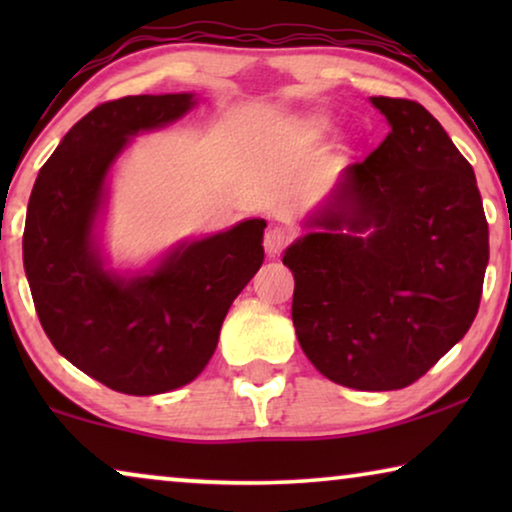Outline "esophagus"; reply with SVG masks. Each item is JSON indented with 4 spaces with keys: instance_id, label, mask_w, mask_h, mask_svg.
<instances>
[{
    "instance_id": "obj_1",
    "label": "esophagus",
    "mask_w": 512,
    "mask_h": 512,
    "mask_svg": "<svg viewBox=\"0 0 512 512\" xmlns=\"http://www.w3.org/2000/svg\"><path fill=\"white\" fill-rule=\"evenodd\" d=\"M289 240H291V230L289 228L272 226V228H268V233H265V240H263L265 251H268V254H279V251H282L286 244H289Z\"/></svg>"
}]
</instances>
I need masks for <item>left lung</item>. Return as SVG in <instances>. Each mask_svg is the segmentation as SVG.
Masks as SVG:
<instances>
[{"label":"left lung","mask_w":512,"mask_h":512,"mask_svg":"<svg viewBox=\"0 0 512 512\" xmlns=\"http://www.w3.org/2000/svg\"><path fill=\"white\" fill-rule=\"evenodd\" d=\"M391 125L347 165L284 251L300 347L328 380L361 391L419 380L471 328L489 261L473 167L419 102L370 97Z\"/></svg>","instance_id":"8db88e82"}]
</instances>
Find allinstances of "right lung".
<instances>
[{
	"mask_svg": "<svg viewBox=\"0 0 512 512\" xmlns=\"http://www.w3.org/2000/svg\"><path fill=\"white\" fill-rule=\"evenodd\" d=\"M191 93L104 102L62 137L34 181L23 263L48 340L69 363L132 396L179 389L212 359L221 324L263 263V219L179 244L149 275L104 270L95 219L107 174L137 132L177 121Z\"/></svg>",
	"mask_w": 512,
	"mask_h": 512,
	"instance_id": "add662e5",
	"label": "right lung"
}]
</instances>
